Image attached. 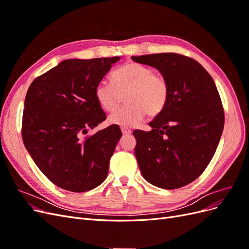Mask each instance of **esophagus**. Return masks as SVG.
<instances>
[{"label":"esophagus","instance_id":"34e87169","mask_svg":"<svg viewBox=\"0 0 249 249\" xmlns=\"http://www.w3.org/2000/svg\"><path fill=\"white\" fill-rule=\"evenodd\" d=\"M122 132L124 135H129L132 133L131 129H127V127H122Z\"/></svg>","mask_w":249,"mask_h":249}]
</instances>
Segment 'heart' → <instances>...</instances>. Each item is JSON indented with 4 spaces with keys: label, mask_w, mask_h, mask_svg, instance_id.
Here are the masks:
<instances>
[{
    "label": "heart",
    "mask_w": 249,
    "mask_h": 249,
    "mask_svg": "<svg viewBox=\"0 0 249 249\" xmlns=\"http://www.w3.org/2000/svg\"><path fill=\"white\" fill-rule=\"evenodd\" d=\"M124 107L114 111L108 122L123 127L139 124L148 113L157 116L166 108L169 99L168 83L161 74L140 63H126L112 72V82L101 81L95 86V97L100 106L111 112L122 103Z\"/></svg>",
    "instance_id": "obj_1"
}]
</instances>
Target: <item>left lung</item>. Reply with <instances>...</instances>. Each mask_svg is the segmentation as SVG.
<instances>
[{
	"mask_svg": "<svg viewBox=\"0 0 249 249\" xmlns=\"http://www.w3.org/2000/svg\"><path fill=\"white\" fill-rule=\"evenodd\" d=\"M153 66L166 79V108L136 130L135 156L142 177L162 189H177L196 179L216 152L224 126V112L213 78L194 59L176 53L132 56Z\"/></svg>",
	"mask_w": 249,
	"mask_h": 249,
	"instance_id": "1",
	"label": "left lung"
}]
</instances>
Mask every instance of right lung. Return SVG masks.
Returning a JSON list of instances; mask_svg holds the SVG:
<instances>
[{
    "instance_id": "1",
    "label": "right lung",
    "mask_w": 249,
    "mask_h": 249,
    "mask_svg": "<svg viewBox=\"0 0 249 249\" xmlns=\"http://www.w3.org/2000/svg\"><path fill=\"white\" fill-rule=\"evenodd\" d=\"M119 59L64 60L28 89L22 141L37 167L64 190H91L108 176L110 159L122 138L119 126L84 135L106 119L95 86Z\"/></svg>"
}]
</instances>
